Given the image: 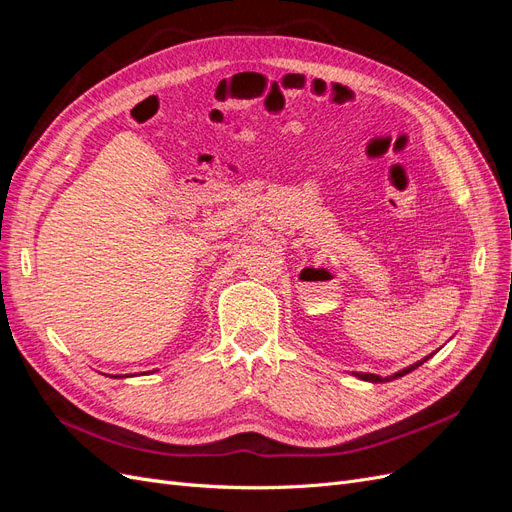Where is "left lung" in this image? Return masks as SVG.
<instances>
[{"mask_svg":"<svg viewBox=\"0 0 512 512\" xmlns=\"http://www.w3.org/2000/svg\"><path fill=\"white\" fill-rule=\"evenodd\" d=\"M429 359V356H425V359L423 361H418V363H414V365H410V367H406V369H401V371H397V374H393V376H386V378H382V376H376V374H356V376H359L361 380H367V382H391V380H395V378H401V376H406V374H410V371L412 369H416L418 365H423L425 361Z\"/></svg>","mask_w":512,"mask_h":512,"instance_id":"left-lung-1","label":"left lung"}]
</instances>
